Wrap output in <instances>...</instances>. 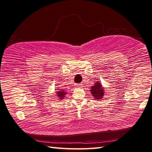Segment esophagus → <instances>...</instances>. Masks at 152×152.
Returning <instances> with one entry per match:
<instances>
[{
    "mask_svg": "<svg viewBox=\"0 0 152 152\" xmlns=\"http://www.w3.org/2000/svg\"><path fill=\"white\" fill-rule=\"evenodd\" d=\"M75 86L76 87H80V86H82V84H76Z\"/></svg>",
    "mask_w": 152,
    "mask_h": 152,
    "instance_id": "obj_1",
    "label": "esophagus"
}]
</instances>
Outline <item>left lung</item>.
Returning a JSON list of instances; mask_svg holds the SVG:
<instances>
[{
	"label": "left lung",
	"instance_id": "1",
	"mask_svg": "<svg viewBox=\"0 0 152 152\" xmlns=\"http://www.w3.org/2000/svg\"><path fill=\"white\" fill-rule=\"evenodd\" d=\"M91 93L96 99H101L103 97L104 91L102 87V85L99 82H96L94 86L91 87Z\"/></svg>",
	"mask_w": 152,
	"mask_h": 152
}]
</instances>
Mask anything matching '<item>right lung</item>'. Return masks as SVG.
Instances as JSON below:
<instances>
[{
  "instance_id": "1",
  "label": "right lung",
  "mask_w": 152,
  "mask_h": 152,
  "mask_svg": "<svg viewBox=\"0 0 152 152\" xmlns=\"http://www.w3.org/2000/svg\"><path fill=\"white\" fill-rule=\"evenodd\" d=\"M56 93L57 94V96H58L59 99H62L64 97H65L66 94L65 91H63L62 89H58V91H56Z\"/></svg>"
}]
</instances>
